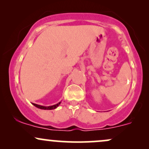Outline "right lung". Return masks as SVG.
I'll use <instances>...</instances> for the list:
<instances>
[{"label": "right lung", "instance_id": "right-lung-1", "mask_svg": "<svg viewBox=\"0 0 149 149\" xmlns=\"http://www.w3.org/2000/svg\"><path fill=\"white\" fill-rule=\"evenodd\" d=\"M60 103H61V102H59V103L56 104H55V105H52V106H49V107H44V106H41V105L36 104H34V103H33V104L34 105L35 107H38V108L41 109H45V110H52V109H55L57 108V107H58L59 105L60 104Z\"/></svg>", "mask_w": 149, "mask_h": 149}]
</instances>
